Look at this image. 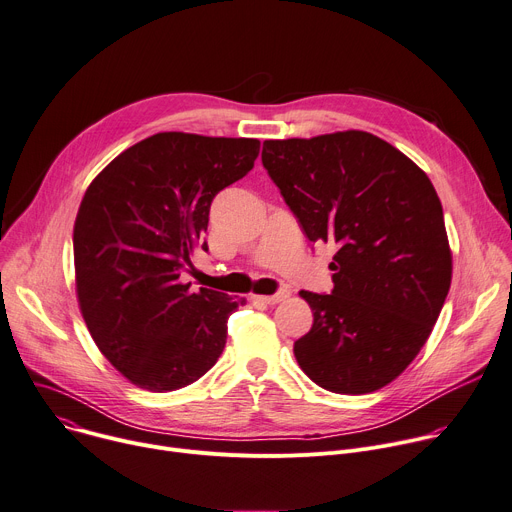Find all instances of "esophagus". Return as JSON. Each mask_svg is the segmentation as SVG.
<instances>
[{
    "mask_svg": "<svg viewBox=\"0 0 512 512\" xmlns=\"http://www.w3.org/2000/svg\"><path fill=\"white\" fill-rule=\"evenodd\" d=\"M288 296H290V290H288V288H284V290H280V292L273 294V296H253V300L263 302V304H277V302L286 300Z\"/></svg>",
    "mask_w": 512,
    "mask_h": 512,
    "instance_id": "esophagus-1",
    "label": "esophagus"
}]
</instances>
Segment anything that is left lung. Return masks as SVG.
Masks as SVG:
<instances>
[{
	"label": "left lung",
	"instance_id": "1",
	"mask_svg": "<svg viewBox=\"0 0 512 512\" xmlns=\"http://www.w3.org/2000/svg\"><path fill=\"white\" fill-rule=\"evenodd\" d=\"M261 161L308 241L337 245L333 292H300L314 322L294 343L298 365L335 394L388 386L427 343L451 286L431 179L363 130L265 141Z\"/></svg>",
	"mask_w": 512,
	"mask_h": 512
}]
</instances>
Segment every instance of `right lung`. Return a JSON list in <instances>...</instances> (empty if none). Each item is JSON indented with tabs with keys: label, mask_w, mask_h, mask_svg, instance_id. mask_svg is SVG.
Returning a JSON list of instances; mask_svg holds the SVG:
<instances>
[{
	"label": "right lung",
	"mask_w": 512,
	"mask_h": 512,
	"mask_svg": "<svg viewBox=\"0 0 512 512\" xmlns=\"http://www.w3.org/2000/svg\"><path fill=\"white\" fill-rule=\"evenodd\" d=\"M257 138L159 132L120 153L81 200L75 290L91 339L149 392L194 384L218 361L228 316L245 298L181 284L214 196L245 177Z\"/></svg>",
	"instance_id": "obj_1"
}]
</instances>
